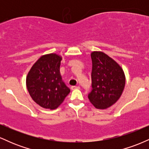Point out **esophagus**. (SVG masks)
<instances>
[{"label": "esophagus", "mask_w": 149, "mask_h": 149, "mask_svg": "<svg viewBox=\"0 0 149 149\" xmlns=\"http://www.w3.org/2000/svg\"><path fill=\"white\" fill-rule=\"evenodd\" d=\"M78 89H80L79 86H72V87H71V90H78Z\"/></svg>", "instance_id": "34e87169"}]
</instances>
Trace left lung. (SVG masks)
Listing matches in <instances>:
<instances>
[{
	"instance_id": "left-lung-1",
	"label": "left lung",
	"mask_w": 149,
	"mask_h": 149,
	"mask_svg": "<svg viewBox=\"0 0 149 149\" xmlns=\"http://www.w3.org/2000/svg\"><path fill=\"white\" fill-rule=\"evenodd\" d=\"M91 58L92 90L88 98L96 109H106L113 105L122 95L125 76L122 67L104 52L93 51Z\"/></svg>"
}]
</instances>
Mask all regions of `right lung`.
I'll return each mask as SVG.
<instances>
[{"mask_svg": "<svg viewBox=\"0 0 149 149\" xmlns=\"http://www.w3.org/2000/svg\"><path fill=\"white\" fill-rule=\"evenodd\" d=\"M61 59L55 53L42 55L26 76V85L31 97L44 109H57L70 92L60 74Z\"/></svg>", "mask_w": 149, "mask_h": 149, "instance_id": "add662e5", "label": "right lung"}]
</instances>
